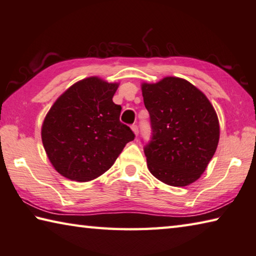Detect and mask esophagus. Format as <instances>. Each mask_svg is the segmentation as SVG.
<instances>
[{
  "instance_id": "1",
  "label": "esophagus",
  "mask_w": 256,
  "mask_h": 256,
  "mask_svg": "<svg viewBox=\"0 0 256 256\" xmlns=\"http://www.w3.org/2000/svg\"><path fill=\"white\" fill-rule=\"evenodd\" d=\"M132 131L134 132V134H136V136H138V125H132Z\"/></svg>"
}]
</instances>
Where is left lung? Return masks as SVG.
Segmentation results:
<instances>
[{
  "label": "left lung",
  "mask_w": 256,
  "mask_h": 256,
  "mask_svg": "<svg viewBox=\"0 0 256 256\" xmlns=\"http://www.w3.org/2000/svg\"><path fill=\"white\" fill-rule=\"evenodd\" d=\"M151 141L144 146L148 171L174 187L192 184L206 170L220 141V122L202 92L186 80L142 84Z\"/></svg>",
  "instance_id": "left-lung-1"
}]
</instances>
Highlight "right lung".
<instances>
[{
  "mask_svg": "<svg viewBox=\"0 0 256 256\" xmlns=\"http://www.w3.org/2000/svg\"><path fill=\"white\" fill-rule=\"evenodd\" d=\"M118 82L98 77L77 82L46 115L41 138L51 164L66 178L90 181L106 172L134 133L120 122L113 102Z\"/></svg>",
  "mask_w": 256,
  "mask_h": 256,
  "instance_id": "right-lung-1",
  "label": "right lung"
}]
</instances>
